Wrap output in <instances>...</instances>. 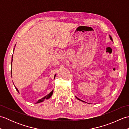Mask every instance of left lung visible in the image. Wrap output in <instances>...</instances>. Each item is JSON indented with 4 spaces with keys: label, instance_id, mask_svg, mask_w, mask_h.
<instances>
[{
    "label": "left lung",
    "instance_id": "8db88e82",
    "mask_svg": "<svg viewBox=\"0 0 129 129\" xmlns=\"http://www.w3.org/2000/svg\"><path fill=\"white\" fill-rule=\"evenodd\" d=\"M110 39L112 40V41H113V39H112V38H111V37L110 36ZM76 98H77L78 99V100H80V101H83V102H85V101H83V100H80V99H79V98H78L77 97H76Z\"/></svg>",
    "mask_w": 129,
    "mask_h": 129
}]
</instances>
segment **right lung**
<instances>
[{
    "label": "right lung",
    "mask_w": 129,
    "mask_h": 129,
    "mask_svg": "<svg viewBox=\"0 0 129 129\" xmlns=\"http://www.w3.org/2000/svg\"><path fill=\"white\" fill-rule=\"evenodd\" d=\"M13 58V56H12V63H11V65L12 64ZM11 75H12V69H11ZM15 89H16V91H17L19 92V91H18V89L16 88V87H15ZM53 91H51L50 93H49V94L48 95H46V96L42 98V99H39V100H38V101H37V103H40V102H42V101H43L45 99H48L50 98L51 96H52V95H53Z\"/></svg>",
    "instance_id": "add662e5"
}]
</instances>
